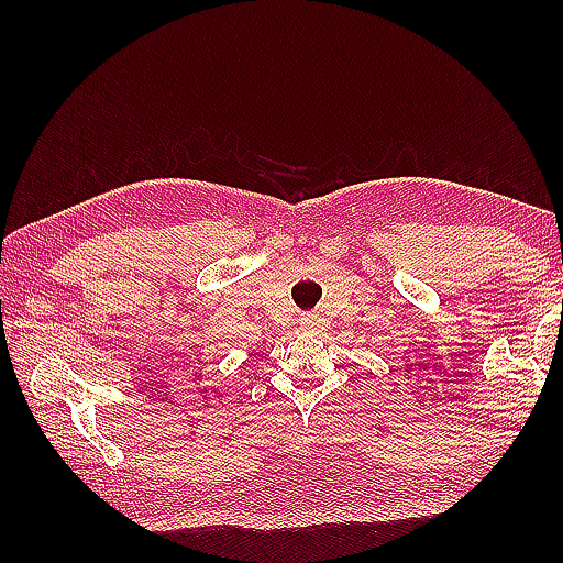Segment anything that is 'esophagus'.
I'll return each mask as SVG.
<instances>
[{"instance_id":"esophagus-1","label":"esophagus","mask_w":563,"mask_h":563,"mask_svg":"<svg viewBox=\"0 0 563 563\" xmlns=\"http://www.w3.org/2000/svg\"><path fill=\"white\" fill-rule=\"evenodd\" d=\"M300 327L305 331H321L327 327V319H321L319 314H302L300 317Z\"/></svg>"}]
</instances>
